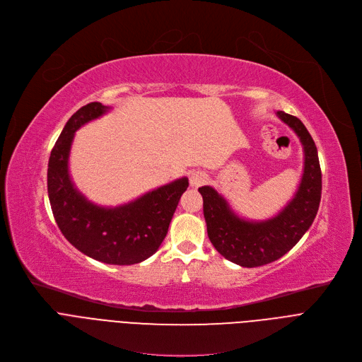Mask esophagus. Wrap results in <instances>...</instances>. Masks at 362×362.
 Instances as JSON below:
<instances>
[{"label": "esophagus", "instance_id": "34e87169", "mask_svg": "<svg viewBox=\"0 0 362 362\" xmlns=\"http://www.w3.org/2000/svg\"><path fill=\"white\" fill-rule=\"evenodd\" d=\"M206 179H208V175H206L205 172L198 170V172L190 173V176H189V183H190L192 187H198V186L204 185V183L206 182Z\"/></svg>", "mask_w": 362, "mask_h": 362}]
</instances>
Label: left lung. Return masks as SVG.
<instances>
[{"mask_svg":"<svg viewBox=\"0 0 362 362\" xmlns=\"http://www.w3.org/2000/svg\"><path fill=\"white\" fill-rule=\"evenodd\" d=\"M275 115L290 127L304 151V170L293 199L275 216L250 221L238 216L227 199L211 186H202L204 216L211 243L230 262L256 268L290 252L316 218L322 198V170L316 144L301 120L282 110Z\"/></svg>","mask_w":362,"mask_h":362,"instance_id":"left-lung-1","label":"left lung"}]
</instances>
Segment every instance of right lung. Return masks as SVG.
I'll list each match as a JSON object with an SVG mask.
<instances>
[{"instance_id":"right-lung-1","label":"right lung","mask_w":362,"mask_h":362,"mask_svg":"<svg viewBox=\"0 0 362 362\" xmlns=\"http://www.w3.org/2000/svg\"><path fill=\"white\" fill-rule=\"evenodd\" d=\"M109 110L93 102L68 119L47 163V195L61 233L76 249L103 263L135 264L158 250L189 182L176 179L113 208L88 201L71 180L69 151L76 131Z\"/></svg>"}]
</instances>
